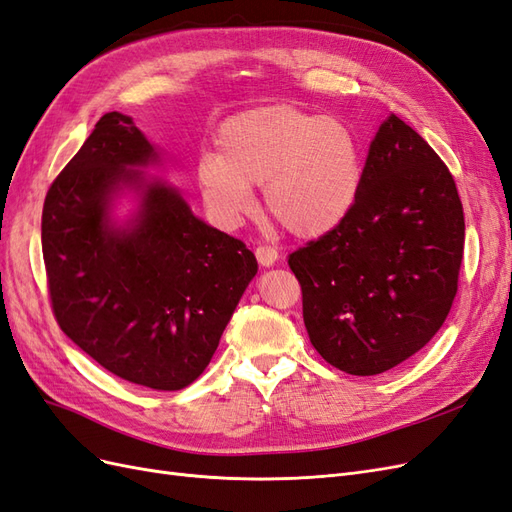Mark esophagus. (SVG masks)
<instances>
[{"instance_id": "1", "label": "esophagus", "mask_w": 512, "mask_h": 512, "mask_svg": "<svg viewBox=\"0 0 512 512\" xmlns=\"http://www.w3.org/2000/svg\"><path fill=\"white\" fill-rule=\"evenodd\" d=\"M254 254H256V260L260 262L262 267H271V265H275V260H277V250L271 245H258Z\"/></svg>"}]
</instances>
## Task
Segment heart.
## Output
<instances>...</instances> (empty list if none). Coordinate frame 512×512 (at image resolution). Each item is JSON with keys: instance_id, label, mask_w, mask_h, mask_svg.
I'll return each instance as SVG.
<instances>
[{"instance_id": "obj_1", "label": "heart", "mask_w": 512, "mask_h": 512, "mask_svg": "<svg viewBox=\"0 0 512 512\" xmlns=\"http://www.w3.org/2000/svg\"><path fill=\"white\" fill-rule=\"evenodd\" d=\"M218 153L198 160L196 177L211 218L239 226L265 183V207L303 239L327 235L352 213L363 188V153L346 123L292 104L252 108L226 119Z\"/></svg>"}]
</instances>
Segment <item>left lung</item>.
<instances>
[{"label":"left lung","instance_id":"left-lung-1","mask_svg":"<svg viewBox=\"0 0 512 512\" xmlns=\"http://www.w3.org/2000/svg\"><path fill=\"white\" fill-rule=\"evenodd\" d=\"M463 239L451 170L391 115L369 145L352 213L288 256L309 342L352 376H376L410 359L451 312Z\"/></svg>","mask_w":512,"mask_h":512}]
</instances>
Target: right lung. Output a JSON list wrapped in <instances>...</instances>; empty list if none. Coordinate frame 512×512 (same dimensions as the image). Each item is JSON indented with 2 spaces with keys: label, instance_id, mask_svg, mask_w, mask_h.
Returning a JSON list of instances; mask_svg holds the SVG:
<instances>
[{
  "label": "right lung",
  "instance_id": "1",
  "mask_svg": "<svg viewBox=\"0 0 512 512\" xmlns=\"http://www.w3.org/2000/svg\"><path fill=\"white\" fill-rule=\"evenodd\" d=\"M156 160L128 115H102L46 192L42 256L53 314L76 346L123 380L179 391L209 365L258 262L175 188L132 170ZM126 184L142 207L115 227L110 205Z\"/></svg>",
  "mask_w": 512,
  "mask_h": 512
}]
</instances>
